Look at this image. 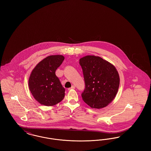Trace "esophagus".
I'll use <instances>...</instances> for the list:
<instances>
[{"instance_id":"34e87169","label":"esophagus","mask_w":151,"mask_h":151,"mask_svg":"<svg viewBox=\"0 0 151 151\" xmlns=\"http://www.w3.org/2000/svg\"><path fill=\"white\" fill-rule=\"evenodd\" d=\"M75 89V86H72L71 88H68V90H71V89Z\"/></svg>"}]
</instances>
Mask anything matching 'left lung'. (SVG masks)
Here are the masks:
<instances>
[{"label":"left lung","mask_w":151,"mask_h":151,"mask_svg":"<svg viewBox=\"0 0 151 151\" xmlns=\"http://www.w3.org/2000/svg\"><path fill=\"white\" fill-rule=\"evenodd\" d=\"M79 63L86 84L81 93L83 101L94 109L108 106L114 99L119 86V76L115 67L94 55L81 58Z\"/></svg>","instance_id":"obj_1"}]
</instances>
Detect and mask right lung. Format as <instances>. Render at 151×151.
<instances>
[{
	"label": "right lung",
	"mask_w": 151,
	"mask_h": 151,
	"mask_svg": "<svg viewBox=\"0 0 151 151\" xmlns=\"http://www.w3.org/2000/svg\"><path fill=\"white\" fill-rule=\"evenodd\" d=\"M65 57L50 55L34 68L29 76V88L35 100L41 105L50 106L60 102L65 97V89L55 75Z\"/></svg>",
	"instance_id": "obj_1"
}]
</instances>
